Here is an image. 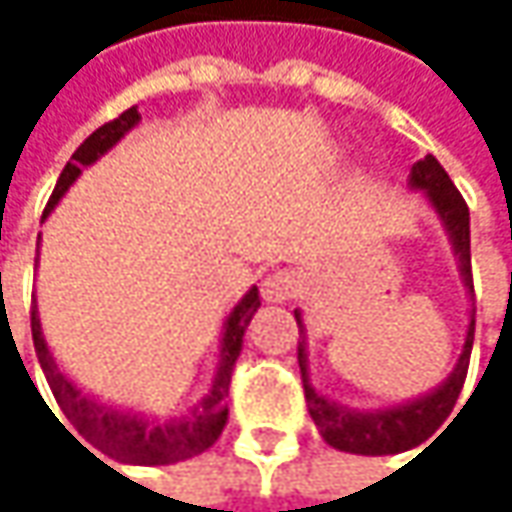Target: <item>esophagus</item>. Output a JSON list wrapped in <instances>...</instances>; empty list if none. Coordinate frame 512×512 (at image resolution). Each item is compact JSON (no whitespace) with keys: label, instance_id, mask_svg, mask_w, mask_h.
<instances>
[{"label":"esophagus","instance_id":"esophagus-1","mask_svg":"<svg viewBox=\"0 0 512 512\" xmlns=\"http://www.w3.org/2000/svg\"><path fill=\"white\" fill-rule=\"evenodd\" d=\"M260 293L266 302H290L299 293V275L293 269H278L266 275V281L260 284Z\"/></svg>","mask_w":512,"mask_h":512}]
</instances>
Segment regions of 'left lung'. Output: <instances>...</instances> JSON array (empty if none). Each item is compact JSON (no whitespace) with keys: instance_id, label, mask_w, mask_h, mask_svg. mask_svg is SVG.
Instances as JSON below:
<instances>
[{"instance_id":"1","label":"left lung","mask_w":512,"mask_h":512,"mask_svg":"<svg viewBox=\"0 0 512 512\" xmlns=\"http://www.w3.org/2000/svg\"><path fill=\"white\" fill-rule=\"evenodd\" d=\"M415 189H424L427 198L433 201V207L439 210L442 222L451 231L454 249L460 255L462 278L465 287L474 293V281H471V231H468V204L460 195V189L454 186V180L448 177V171L439 165V159L430 154L421 162L412 165L409 174ZM299 332H302V320L296 314ZM471 344H474V308H471V323H468V335H465V347L462 356L454 367V373L448 376V382H442L433 394L394 406V409H382V412H347L335 403H329L326 397H320L311 385H308V361H305V341H299V370H302V385H305V403L308 412L320 430V436L347 454H361V457H382V454H400L409 448H418L421 442H427L451 415V409L457 406V397L468 373V358H471Z\"/></svg>"}]
</instances>
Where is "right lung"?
<instances>
[{
    "label": "right lung",
    "instance_id": "1",
    "mask_svg": "<svg viewBox=\"0 0 512 512\" xmlns=\"http://www.w3.org/2000/svg\"><path fill=\"white\" fill-rule=\"evenodd\" d=\"M139 124V112L136 106L121 112L115 121L103 124L100 130H94L79 148L76 154L70 156V162L64 165L55 189H52L50 201H47V210L44 216L50 213L52 207L58 204V198L67 192V186L79 177V168L82 165H91L97 156H103L130 127ZM260 308V296H257V287H252L243 302L231 311L228 323H225V338H222V358H219V370H216V379H213V388L204 400L201 409H195L189 418L183 421H171V424H154V421H142L136 415H127V412H118L112 406H103L91 397H85L52 361L50 350L44 344V335H41V320H38V311L32 308V341H35V353L38 361L47 373V382L52 388V397L55 403L61 406V412L67 415V421L79 430V436L97 448L100 454H106L109 460L118 462H139V465H168V462L189 460L201 451H207L225 421H228V406H225V397H228V385H231V370H234V361L243 350V335H246V326ZM64 427V424H61ZM67 430V427H64ZM70 433V430H67ZM73 436V433H70ZM76 439V436H73ZM79 442V439H76ZM82 445V442H79ZM85 448V445H82ZM88 451V448H85ZM91 454V451H88ZM94 457V454H91ZM100 460V457H97Z\"/></svg>",
    "mask_w": 512,
    "mask_h": 512
}]
</instances>
